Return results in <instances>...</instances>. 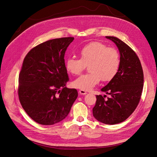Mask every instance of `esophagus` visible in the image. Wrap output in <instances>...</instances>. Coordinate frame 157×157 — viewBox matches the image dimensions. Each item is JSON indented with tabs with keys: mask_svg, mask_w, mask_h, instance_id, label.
Listing matches in <instances>:
<instances>
[{
	"mask_svg": "<svg viewBox=\"0 0 157 157\" xmlns=\"http://www.w3.org/2000/svg\"><path fill=\"white\" fill-rule=\"evenodd\" d=\"M79 93L81 94V95H85L87 94V92L84 90H82V89H80V90L79 91Z\"/></svg>",
	"mask_w": 157,
	"mask_h": 157,
	"instance_id": "34e87169",
	"label": "esophagus"
}]
</instances>
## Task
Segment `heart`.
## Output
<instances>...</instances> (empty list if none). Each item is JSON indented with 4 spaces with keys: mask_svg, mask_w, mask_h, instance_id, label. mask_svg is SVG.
Wrapping results in <instances>:
<instances>
[{
    "mask_svg": "<svg viewBox=\"0 0 157 157\" xmlns=\"http://www.w3.org/2000/svg\"><path fill=\"white\" fill-rule=\"evenodd\" d=\"M80 58L70 57L66 60V71L71 75H79L88 65L89 73L82 75L73 82V86L82 90H91L100 80L110 82L113 80L120 66L118 51L98 41L91 42L80 51Z\"/></svg>",
    "mask_w": 157,
    "mask_h": 157,
    "instance_id": "1",
    "label": "heart"
}]
</instances>
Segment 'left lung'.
<instances>
[{"label": "left lung", "mask_w": 157, "mask_h": 157, "mask_svg": "<svg viewBox=\"0 0 157 157\" xmlns=\"http://www.w3.org/2000/svg\"><path fill=\"white\" fill-rule=\"evenodd\" d=\"M113 41L120 54V66L115 78L101 91L110 94L96 95L93 114L98 121L115 124L125 121L136 110L143 89V68L136 52L128 45L114 36H105Z\"/></svg>", "instance_id": "8db88e82"}]
</instances>
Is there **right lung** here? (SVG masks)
I'll use <instances>...</instances> for the list:
<instances>
[{"mask_svg":"<svg viewBox=\"0 0 157 157\" xmlns=\"http://www.w3.org/2000/svg\"><path fill=\"white\" fill-rule=\"evenodd\" d=\"M73 40L47 41L24 58L18 78L19 100L29 116L39 124L52 125L63 120L77 98V89L66 86L69 78L64 57Z\"/></svg>","mask_w":157,"mask_h":157,"instance_id":"right-lung-1","label":"right lung"}]
</instances>
